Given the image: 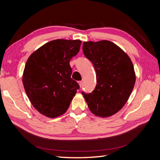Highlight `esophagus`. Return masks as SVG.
<instances>
[{"instance_id":"obj_1","label":"esophagus","mask_w":160,"mask_h":160,"mask_svg":"<svg viewBox=\"0 0 160 160\" xmlns=\"http://www.w3.org/2000/svg\"><path fill=\"white\" fill-rule=\"evenodd\" d=\"M79 85H80V88H81V87H82V84H83V83H82L81 81H79Z\"/></svg>"}]
</instances>
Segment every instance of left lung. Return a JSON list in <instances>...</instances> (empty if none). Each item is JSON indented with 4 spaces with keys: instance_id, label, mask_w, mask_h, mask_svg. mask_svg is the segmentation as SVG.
<instances>
[{
    "instance_id": "left-lung-1",
    "label": "left lung",
    "mask_w": 160,
    "mask_h": 160,
    "mask_svg": "<svg viewBox=\"0 0 160 160\" xmlns=\"http://www.w3.org/2000/svg\"><path fill=\"white\" fill-rule=\"evenodd\" d=\"M83 52L94 66L97 85L91 93H81L94 115L109 117L123 107L132 93L135 83L132 62L121 48L106 40L83 42Z\"/></svg>"
}]
</instances>
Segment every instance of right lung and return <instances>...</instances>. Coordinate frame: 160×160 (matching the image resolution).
Segmentation results:
<instances>
[{
    "label": "right lung",
    "mask_w": 160,
    "mask_h": 160,
    "mask_svg": "<svg viewBox=\"0 0 160 160\" xmlns=\"http://www.w3.org/2000/svg\"><path fill=\"white\" fill-rule=\"evenodd\" d=\"M80 40L47 42L28 57L22 83L28 99L38 112L54 118L66 112L79 85L71 76L69 62L80 49Z\"/></svg>",
    "instance_id": "1"
}]
</instances>
